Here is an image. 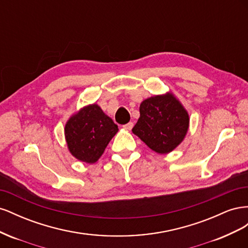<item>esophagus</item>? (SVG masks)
<instances>
[{"instance_id": "esophagus-1", "label": "esophagus", "mask_w": 248, "mask_h": 248, "mask_svg": "<svg viewBox=\"0 0 248 248\" xmlns=\"http://www.w3.org/2000/svg\"><path fill=\"white\" fill-rule=\"evenodd\" d=\"M132 127H133V123H132V122H129V123H127V124H125V125H123V128H124L125 130H131Z\"/></svg>"}]
</instances>
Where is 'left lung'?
I'll return each instance as SVG.
<instances>
[{
    "label": "left lung",
    "instance_id": "1",
    "mask_svg": "<svg viewBox=\"0 0 248 248\" xmlns=\"http://www.w3.org/2000/svg\"><path fill=\"white\" fill-rule=\"evenodd\" d=\"M189 115L176 96L168 92L145 99L132 132L158 154L175 150L186 137Z\"/></svg>",
    "mask_w": 248,
    "mask_h": 248
}]
</instances>
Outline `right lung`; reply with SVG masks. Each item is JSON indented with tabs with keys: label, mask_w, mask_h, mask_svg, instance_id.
<instances>
[{
	"label": "right lung",
	"mask_w": 248,
	"mask_h": 248,
	"mask_svg": "<svg viewBox=\"0 0 248 248\" xmlns=\"http://www.w3.org/2000/svg\"><path fill=\"white\" fill-rule=\"evenodd\" d=\"M118 126L98 104L81 108L65 124L64 133L69 152L79 161L95 163L103 154Z\"/></svg>",
	"instance_id": "obj_1"
}]
</instances>
